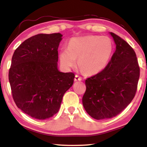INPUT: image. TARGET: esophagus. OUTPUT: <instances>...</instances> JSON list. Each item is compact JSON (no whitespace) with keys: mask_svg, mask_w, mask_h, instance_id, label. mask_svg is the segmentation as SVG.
<instances>
[{"mask_svg":"<svg viewBox=\"0 0 147 147\" xmlns=\"http://www.w3.org/2000/svg\"><path fill=\"white\" fill-rule=\"evenodd\" d=\"M81 80H82L81 77H80L78 75H75V77H74V81L78 82V81H81Z\"/></svg>","mask_w":147,"mask_h":147,"instance_id":"esophagus-1","label":"esophagus"}]
</instances>
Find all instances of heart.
Here are the masks:
<instances>
[{
  "label": "heart",
  "mask_w": 147,
  "mask_h": 147,
  "mask_svg": "<svg viewBox=\"0 0 147 147\" xmlns=\"http://www.w3.org/2000/svg\"><path fill=\"white\" fill-rule=\"evenodd\" d=\"M113 51V41L109 37L88 35L71 39L67 48L60 50L59 58L61 65L69 69L76 65L78 58L81 70L93 75L106 67Z\"/></svg>",
  "instance_id": "obj_1"
}]
</instances>
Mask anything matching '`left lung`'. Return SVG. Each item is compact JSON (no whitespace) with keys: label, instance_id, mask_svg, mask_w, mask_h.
<instances>
[{"label":"left lung","instance_id":"left-lung-1","mask_svg":"<svg viewBox=\"0 0 147 147\" xmlns=\"http://www.w3.org/2000/svg\"><path fill=\"white\" fill-rule=\"evenodd\" d=\"M116 45L110 61L100 73L86 80L84 108L96 120L112 118L125 109L136 94L139 78L136 54L128 43L109 32Z\"/></svg>","mask_w":147,"mask_h":147}]
</instances>
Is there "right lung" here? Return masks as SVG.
<instances>
[{
  "label": "right lung",
  "mask_w": 147,
  "mask_h": 147,
  "mask_svg": "<svg viewBox=\"0 0 147 147\" xmlns=\"http://www.w3.org/2000/svg\"><path fill=\"white\" fill-rule=\"evenodd\" d=\"M63 35L40 34L27 39L15 51L9 82L17 106L32 117L44 120L58 112L74 74L58 68V47Z\"/></svg>",
  "instance_id": "right-lung-1"
}]
</instances>
